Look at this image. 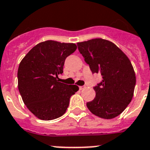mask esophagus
<instances>
[{"mask_svg": "<svg viewBox=\"0 0 150 150\" xmlns=\"http://www.w3.org/2000/svg\"><path fill=\"white\" fill-rule=\"evenodd\" d=\"M85 88H86V86H79V90H82V89H84Z\"/></svg>", "mask_w": 150, "mask_h": 150, "instance_id": "34e87169", "label": "esophagus"}]
</instances>
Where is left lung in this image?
<instances>
[{
	"instance_id": "8db88e82",
	"label": "left lung",
	"mask_w": 150,
	"mask_h": 150,
	"mask_svg": "<svg viewBox=\"0 0 150 150\" xmlns=\"http://www.w3.org/2000/svg\"><path fill=\"white\" fill-rule=\"evenodd\" d=\"M77 46L92 74L100 73L103 78L94 87L95 98L87 103L88 108L104 119L118 116L134 94L136 77L131 62L115 44L103 38L78 42Z\"/></svg>"
}]
</instances>
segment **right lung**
Listing matches in <instances>:
<instances>
[{"mask_svg": "<svg viewBox=\"0 0 150 150\" xmlns=\"http://www.w3.org/2000/svg\"><path fill=\"white\" fill-rule=\"evenodd\" d=\"M76 50L73 43L45 41L33 47L18 70V87L24 104L35 117L50 120L62 116L76 85L59 82L65 59Z\"/></svg>", "mask_w": 150, "mask_h": 150, "instance_id": "add662e5", "label": "right lung"}]
</instances>
